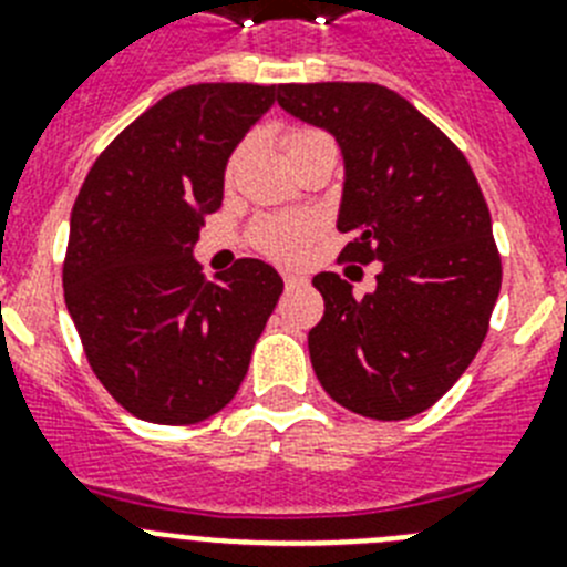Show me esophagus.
<instances>
[{"mask_svg": "<svg viewBox=\"0 0 567 567\" xmlns=\"http://www.w3.org/2000/svg\"><path fill=\"white\" fill-rule=\"evenodd\" d=\"M307 284V278L303 275H295V272H284V287L287 289H298Z\"/></svg>", "mask_w": 567, "mask_h": 567, "instance_id": "34e87169", "label": "esophagus"}]
</instances>
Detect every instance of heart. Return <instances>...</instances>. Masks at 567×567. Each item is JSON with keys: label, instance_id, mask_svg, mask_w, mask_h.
I'll return each instance as SVG.
<instances>
[{"label": "heart", "instance_id": "1", "mask_svg": "<svg viewBox=\"0 0 567 567\" xmlns=\"http://www.w3.org/2000/svg\"><path fill=\"white\" fill-rule=\"evenodd\" d=\"M327 142H332V138L320 133V130H289L284 135V150H287L289 158H298V155L309 153L312 147H320V144ZM240 153L244 150H235L229 155L227 169H224L227 182H233ZM315 235H318V224L312 218H303V215H269V218H260V221L252 224V229H249V244L260 255L280 260V264H289V260H298L300 255L307 252Z\"/></svg>", "mask_w": 567, "mask_h": 567}]
</instances>
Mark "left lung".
Returning <instances> with one entry per match:
<instances>
[{
  "label": "left lung",
  "instance_id": "1",
  "mask_svg": "<svg viewBox=\"0 0 567 567\" xmlns=\"http://www.w3.org/2000/svg\"><path fill=\"white\" fill-rule=\"evenodd\" d=\"M278 104L338 138L346 260H380L354 298L315 275L323 318L309 332L320 385L343 409L405 420L432 409L480 352L503 287L491 213L463 150L394 90L369 82L280 84Z\"/></svg>",
  "mask_w": 567,
  "mask_h": 567
}]
</instances>
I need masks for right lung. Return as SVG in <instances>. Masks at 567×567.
<instances>
[{
    "label": "right lung",
    "mask_w": 567,
    "mask_h": 567,
    "mask_svg": "<svg viewBox=\"0 0 567 567\" xmlns=\"http://www.w3.org/2000/svg\"><path fill=\"white\" fill-rule=\"evenodd\" d=\"M272 102L275 84L175 90L115 135L79 189L64 303L93 374L138 420L193 425L221 412L284 292L264 260L207 280L193 258L229 153Z\"/></svg>",
    "instance_id": "1"
}]
</instances>
